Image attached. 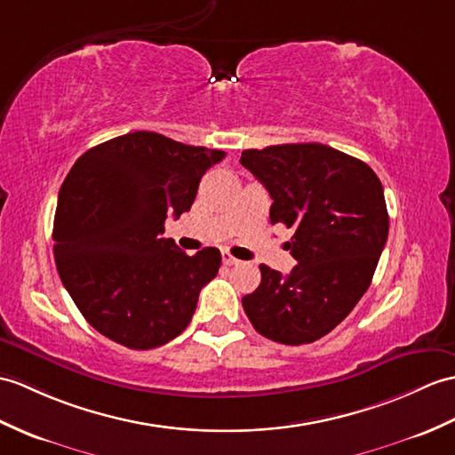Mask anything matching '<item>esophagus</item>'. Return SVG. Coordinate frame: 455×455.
I'll return each mask as SVG.
<instances>
[{
    "instance_id": "34e87169",
    "label": "esophagus",
    "mask_w": 455,
    "mask_h": 455,
    "mask_svg": "<svg viewBox=\"0 0 455 455\" xmlns=\"http://www.w3.org/2000/svg\"><path fill=\"white\" fill-rule=\"evenodd\" d=\"M223 263H225V266H236L238 259H236L235 256H232V253H230L228 250H225V251H223Z\"/></svg>"
}]
</instances>
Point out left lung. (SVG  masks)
I'll return each instance as SVG.
<instances>
[{
  "instance_id": "left-lung-1",
  "label": "left lung",
  "mask_w": 455,
  "mask_h": 455,
  "mask_svg": "<svg viewBox=\"0 0 455 455\" xmlns=\"http://www.w3.org/2000/svg\"><path fill=\"white\" fill-rule=\"evenodd\" d=\"M240 163L266 186L271 225L294 235L289 275L259 266L261 283L242 306L263 337L312 343L341 323L371 287L387 240L384 188L366 163L322 143L242 151Z\"/></svg>"
}]
</instances>
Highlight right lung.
<instances>
[{
	"instance_id": "obj_1",
	"label": "right lung",
	"mask_w": 455,
	"mask_h": 455,
	"mask_svg": "<svg viewBox=\"0 0 455 455\" xmlns=\"http://www.w3.org/2000/svg\"><path fill=\"white\" fill-rule=\"evenodd\" d=\"M225 151L133 132L83 153L54 217V258L83 318L135 351L161 347L192 322L220 251L194 256L164 238V220L192 207L202 176Z\"/></svg>"
}]
</instances>
